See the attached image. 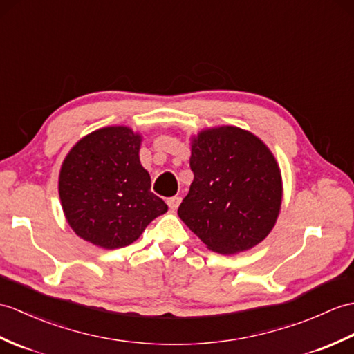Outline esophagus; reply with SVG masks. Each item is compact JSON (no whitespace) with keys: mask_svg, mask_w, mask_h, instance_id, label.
<instances>
[{"mask_svg":"<svg viewBox=\"0 0 354 354\" xmlns=\"http://www.w3.org/2000/svg\"><path fill=\"white\" fill-rule=\"evenodd\" d=\"M179 203H180V197L179 196L169 197V199H167V205H169L170 209H176L179 207Z\"/></svg>","mask_w":354,"mask_h":354,"instance_id":"obj_1","label":"esophagus"}]
</instances>
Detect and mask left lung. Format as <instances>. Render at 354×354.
<instances>
[{"instance_id":"obj_1","label":"left lung","mask_w":354,"mask_h":354,"mask_svg":"<svg viewBox=\"0 0 354 354\" xmlns=\"http://www.w3.org/2000/svg\"><path fill=\"white\" fill-rule=\"evenodd\" d=\"M190 167L194 178L178 214L211 250L231 254L264 240L281 209L282 179L258 137L235 127L203 131L193 140Z\"/></svg>"}]
</instances>
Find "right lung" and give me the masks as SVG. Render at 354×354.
<instances>
[{"mask_svg": "<svg viewBox=\"0 0 354 354\" xmlns=\"http://www.w3.org/2000/svg\"><path fill=\"white\" fill-rule=\"evenodd\" d=\"M138 149V134L109 127L81 138L66 157L59 179L63 211L86 241L104 249L125 248L167 211L151 192Z\"/></svg>", "mask_w": 354, "mask_h": 354, "instance_id": "obj_1", "label": "right lung"}]
</instances>
